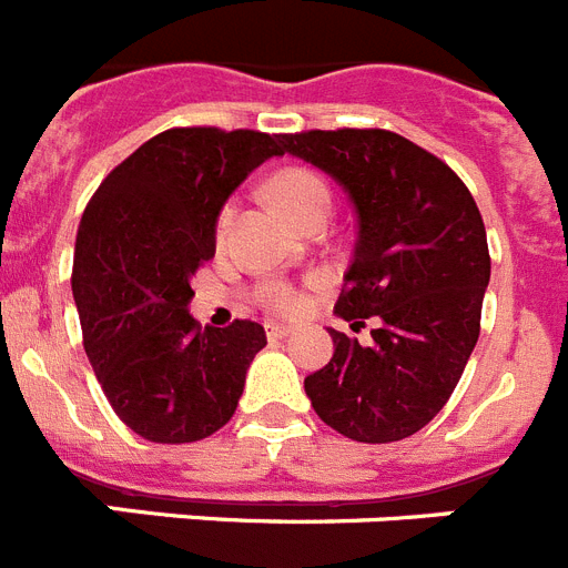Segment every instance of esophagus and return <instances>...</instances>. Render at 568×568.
Here are the masks:
<instances>
[{
  "mask_svg": "<svg viewBox=\"0 0 568 568\" xmlns=\"http://www.w3.org/2000/svg\"><path fill=\"white\" fill-rule=\"evenodd\" d=\"M265 335L268 337H285L292 335V326H285V323H265Z\"/></svg>",
  "mask_w": 568,
  "mask_h": 568,
  "instance_id": "obj_1",
  "label": "esophagus"
}]
</instances>
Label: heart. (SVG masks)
Returning a JSON list of instances; mask_svg holds the SVG:
<instances>
[{
    "mask_svg": "<svg viewBox=\"0 0 568 568\" xmlns=\"http://www.w3.org/2000/svg\"><path fill=\"white\" fill-rule=\"evenodd\" d=\"M271 195L276 199V204L283 207V213L297 225L300 219L308 216L314 211H328L332 207V190H328L326 181L321 179L312 170H303V166H288L283 173H276L271 179ZM233 222V204H225L216 216V240L225 242L227 231H231ZM262 300L265 306L276 308V312H297L303 306V297L285 285H265L262 288Z\"/></svg>",
    "mask_w": 568,
    "mask_h": 568,
    "instance_id": "obj_1",
    "label": "heart"
}]
</instances>
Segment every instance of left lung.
I'll use <instances>...</instances> for the list:
<instances>
[{
	"label": "left lung",
	"mask_w": 568,
	"mask_h": 568,
	"mask_svg": "<svg viewBox=\"0 0 568 568\" xmlns=\"http://www.w3.org/2000/svg\"><path fill=\"white\" fill-rule=\"evenodd\" d=\"M283 152L335 179L357 240L335 314L352 332L373 317V341L328 328L335 355L306 378L314 413L346 438L387 445L445 407L479 337L490 280L485 225L459 175L387 130L280 135Z\"/></svg>",
	"instance_id": "1"
}]
</instances>
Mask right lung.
Segmentation results:
<instances>
[{"instance_id": "right-lung-1", "label": "right lung", "mask_w": 568, "mask_h": 568, "mask_svg": "<svg viewBox=\"0 0 568 568\" xmlns=\"http://www.w3.org/2000/svg\"><path fill=\"white\" fill-rule=\"evenodd\" d=\"M280 135L216 126L166 130L138 146L85 204L71 292L109 404L159 445L225 427L265 328L199 326L190 280L216 254V216Z\"/></svg>"}]
</instances>
